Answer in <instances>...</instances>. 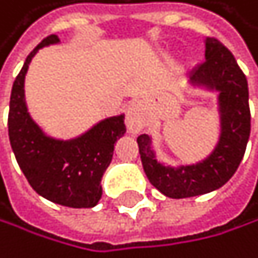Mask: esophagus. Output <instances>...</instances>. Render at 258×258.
<instances>
[{"label": "esophagus", "instance_id": "34e87169", "mask_svg": "<svg viewBox=\"0 0 258 258\" xmlns=\"http://www.w3.org/2000/svg\"><path fill=\"white\" fill-rule=\"evenodd\" d=\"M147 123V115H146V111H144V106L136 101V103H132L130 107H128L126 111V128L128 132L133 133V135H138L140 132H143V128L146 126Z\"/></svg>", "mask_w": 258, "mask_h": 258}]
</instances>
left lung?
Segmentation results:
<instances>
[{"label": "left lung", "mask_w": 258, "mask_h": 258, "mask_svg": "<svg viewBox=\"0 0 258 258\" xmlns=\"http://www.w3.org/2000/svg\"><path fill=\"white\" fill-rule=\"evenodd\" d=\"M206 61L192 71L194 87L219 92L220 138L208 158L197 165L171 168L157 162L152 141L138 136L144 173L151 184L169 198H188L222 187L243 160L250 135L247 79L235 56L216 38H206Z\"/></svg>", "instance_id": "1"}]
</instances>
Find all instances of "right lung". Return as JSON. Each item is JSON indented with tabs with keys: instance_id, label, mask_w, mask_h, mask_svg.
<instances>
[{
	"instance_id": "1",
	"label": "right lung",
	"mask_w": 258,
	"mask_h": 258,
	"mask_svg": "<svg viewBox=\"0 0 258 258\" xmlns=\"http://www.w3.org/2000/svg\"><path fill=\"white\" fill-rule=\"evenodd\" d=\"M58 41L56 34L42 39L15 77L8 118L9 141L20 169L36 194L61 206L93 208L103 194L101 177L112 160L114 144L126 130L125 117L122 114L104 118L70 141L45 136L33 122L25 103V74L36 52Z\"/></svg>"
}]
</instances>
